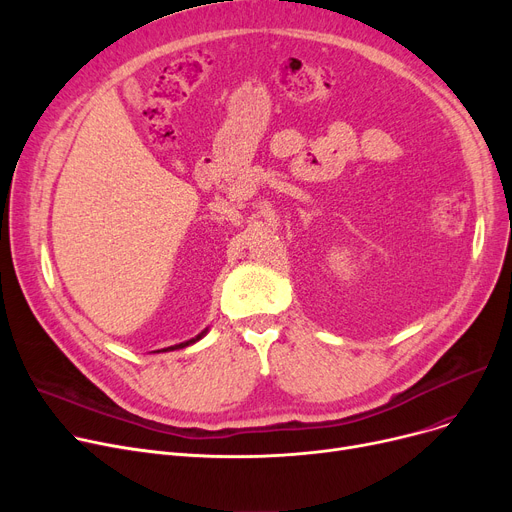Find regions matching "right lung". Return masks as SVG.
Returning a JSON list of instances; mask_svg holds the SVG:
<instances>
[{
    "label": "right lung",
    "mask_w": 512,
    "mask_h": 512,
    "mask_svg": "<svg viewBox=\"0 0 512 512\" xmlns=\"http://www.w3.org/2000/svg\"><path fill=\"white\" fill-rule=\"evenodd\" d=\"M207 332H209V328H205L201 334H197V336H195V338H191V340H186V342H180V344H174V346L164 348V351H178V348H184V346H188V344H195V342H199ZM153 353H159V351H153Z\"/></svg>",
    "instance_id": "add662e5"
}]
</instances>
